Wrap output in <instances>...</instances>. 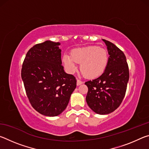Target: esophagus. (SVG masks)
Wrapping results in <instances>:
<instances>
[{"label":"esophagus","instance_id":"34e87169","mask_svg":"<svg viewBox=\"0 0 149 149\" xmlns=\"http://www.w3.org/2000/svg\"><path fill=\"white\" fill-rule=\"evenodd\" d=\"M82 84H83V82L81 81H80V80H79V79L77 80V86H78V85H81Z\"/></svg>","mask_w":149,"mask_h":149}]
</instances>
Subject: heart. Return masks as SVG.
Instances as JSON below:
<instances>
[{"label": "heart", "mask_w": 149, "mask_h": 149, "mask_svg": "<svg viewBox=\"0 0 149 149\" xmlns=\"http://www.w3.org/2000/svg\"><path fill=\"white\" fill-rule=\"evenodd\" d=\"M62 62L66 71L73 74L80 64V70L85 76L94 79L101 75L107 68L108 54L107 50L95 45L77 48L71 51V56L64 54Z\"/></svg>", "instance_id": "1"}]
</instances>
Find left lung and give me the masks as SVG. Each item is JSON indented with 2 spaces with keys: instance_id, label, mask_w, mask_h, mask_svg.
<instances>
[{
  "instance_id": "1",
  "label": "left lung",
  "mask_w": 149,
  "mask_h": 149,
  "mask_svg": "<svg viewBox=\"0 0 149 149\" xmlns=\"http://www.w3.org/2000/svg\"><path fill=\"white\" fill-rule=\"evenodd\" d=\"M107 47L108 63L104 73L88 81L86 102L96 114L106 115L114 112L122 103L129 81V68L125 54L112 42L102 39Z\"/></svg>"
}]
</instances>
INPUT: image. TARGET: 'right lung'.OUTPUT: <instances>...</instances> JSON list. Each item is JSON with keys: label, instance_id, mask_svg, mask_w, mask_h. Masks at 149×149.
<instances>
[{"label": "right lung", "instance_id": "right-lung-1", "mask_svg": "<svg viewBox=\"0 0 149 149\" xmlns=\"http://www.w3.org/2000/svg\"><path fill=\"white\" fill-rule=\"evenodd\" d=\"M60 42L46 41L29 50L22 68V79L32 107L40 114L54 117L66 108L76 87L74 75L62 65Z\"/></svg>", "mask_w": 149, "mask_h": 149}]
</instances>
